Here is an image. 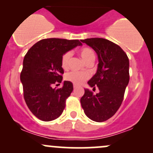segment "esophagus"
Segmentation results:
<instances>
[{
    "instance_id": "1",
    "label": "esophagus",
    "mask_w": 153,
    "mask_h": 153,
    "mask_svg": "<svg viewBox=\"0 0 153 153\" xmlns=\"http://www.w3.org/2000/svg\"><path fill=\"white\" fill-rule=\"evenodd\" d=\"M73 87H74V88H77V86L75 85H74V86H73Z\"/></svg>"
}]
</instances>
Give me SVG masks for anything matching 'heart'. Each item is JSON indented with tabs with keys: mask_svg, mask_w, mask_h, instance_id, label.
I'll list each match as a JSON object with an SVG mask.
<instances>
[{
	"mask_svg": "<svg viewBox=\"0 0 153 153\" xmlns=\"http://www.w3.org/2000/svg\"><path fill=\"white\" fill-rule=\"evenodd\" d=\"M79 54H80L82 60L86 64L90 62H94L95 59H96V56H95L94 51L88 47H83V48L80 49L79 51ZM70 57H71V52H65L62 55V59H61V65L64 69L67 68L68 65ZM88 78L89 74L86 72L71 71L66 73L65 75V78L67 80L72 82L75 85H80Z\"/></svg>",
	"mask_w": 153,
	"mask_h": 153,
	"instance_id": "heart-1",
	"label": "heart"
}]
</instances>
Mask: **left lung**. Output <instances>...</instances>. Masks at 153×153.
I'll return each mask as SVG.
<instances>
[{"label":"left lung","instance_id":"obj_1","mask_svg":"<svg viewBox=\"0 0 153 153\" xmlns=\"http://www.w3.org/2000/svg\"><path fill=\"white\" fill-rule=\"evenodd\" d=\"M80 41L91 47L98 55L97 71L88 84L94 88L98 86L99 90L94 94L85 88L80 103L89 119L102 122L113 117L122 104L129 80V59L119 45L106 39L91 38Z\"/></svg>","mask_w":153,"mask_h":153}]
</instances>
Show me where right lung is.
Masks as SVG:
<instances>
[{
  "instance_id": "right-lung-1",
  "label": "right lung",
  "mask_w": 153,
  "mask_h": 153,
  "mask_svg": "<svg viewBox=\"0 0 153 153\" xmlns=\"http://www.w3.org/2000/svg\"><path fill=\"white\" fill-rule=\"evenodd\" d=\"M81 45L78 39H45L33 45L24 57L20 75L24 100L40 120L50 122L62 114L73 90V83L65 80L60 88L53 86L62 82L63 54Z\"/></svg>"
}]
</instances>
